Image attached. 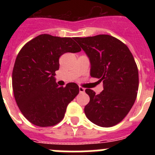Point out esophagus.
Listing matches in <instances>:
<instances>
[{
  "instance_id": "1",
  "label": "esophagus",
  "mask_w": 155,
  "mask_h": 155,
  "mask_svg": "<svg viewBox=\"0 0 155 155\" xmlns=\"http://www.w3.org/2000/svg\"><path fill=\"white\" fill-rule=\"evenodd\" d=\"M79 91H80V93H84L85 91V89H84V87H79Z\"/></svg>"
}]
</instances>
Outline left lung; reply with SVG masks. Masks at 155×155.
<instances>
[{"label": "left lung", "instance_id": "left-lung-1", "mask_svg": "<svg viewBox=\"0 0 155 155\" xmlns=\"http://www.w3.org/2000/svg\"><path fill=\"white\" fill-rule=\"evenodd\" d=\"M91 64L90 75L103 82V91L85 92L90 102L84 107L87 118L99 127L116 125L128 114L136 100L138 69L132 53L124 42L109 35L74 38Z\"/></svg>", "mask_w": 155, "mask_h": 155}]
</instances>
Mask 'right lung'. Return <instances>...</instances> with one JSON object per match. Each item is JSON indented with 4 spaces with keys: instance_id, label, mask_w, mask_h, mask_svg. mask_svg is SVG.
<instances>
[{
    "instance_id": "1",
    "label": "right lung",
    "mask_w": 155,
    "mask_h": 155,
    "mask_svg": "<svg viewBox=\"0 0 155 155\" xmlns=\"http://www.w3.org/2000/svg\"><path fill=\"white\" fill-rule=\"evenodd\" d=\"M80 51L73 39L48 34L38 35L21 48L14 65L12 87L19 109L30 123L46 127L63 120L79 87L73 82L59 87L55 71L61 55Z\"/></svg>"
}]
</instances>
